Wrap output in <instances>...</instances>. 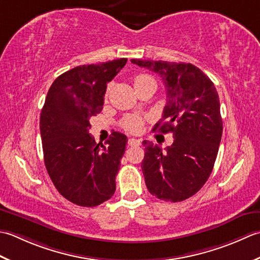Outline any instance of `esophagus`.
Instances as JSON below:
<instances>
[{
	"label": "esophagus",
	"instance_id": "34e87169",
	"mask_svg": "<svg viewBox=\"0 0 260 260\" xmlns=\"http://www.w3.org/2000/svg\"><path fill=\"white\" fill-rule=\"evenodd\" d=\"M141 144V140L140 139H135V138H130V139L128 140V146H140Z\"/></svg>",
	"mask_w": 260,
	"mask_h": 260
}]
</instances>
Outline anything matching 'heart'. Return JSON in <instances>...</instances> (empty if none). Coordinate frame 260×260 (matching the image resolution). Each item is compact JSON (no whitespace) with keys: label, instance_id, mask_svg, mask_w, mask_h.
<instances>
[{"label":"heart","instance_id":"heart-1","mask_svg":"<svg viewBox=\"0 0 260 260\" xmlns=\"http://www.w3.org/2000/svg\"><path fill=\"white\" fill-rule=\"evenodd\" d=\"M147 82H152L155 83V79L151 78L150 76H147V75H139L137 76L134 79V85L135 88H137L138 86L142 85V84H145ZM121 125H122V128L126 131L129 132H139L142 128V120L139 118V116H136V115H130V116H126V118L123 119L122 122H121Z\"/></svg>","mask_w":260,"mask_h":260}]
</instances>
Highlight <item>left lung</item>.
<instances>
[{
  "mask_svg": "<svg viewBox=\"0 0 260 260\" xmlns=\"http://www.w3.org/2000/svg\"><path fill=\"white\" fill-rule=\"evenodd\" d=\"M159 75L166 87L162 118L153 126L172 132L174 142L162 151L145 140L141 162L147 188L166 202H181L202 188L210 177L222 137L220 101L214 84L192 63L131 59Z\"/></svg>",
  "mask_w": 260,
  "mask_h": 260,
  "instance_id": "1",
  "label": "left lung"
}]
</instances>
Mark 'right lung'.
Masks as SVG:
<instances>
[{
  "label": "right lung",
  "instance_id": "1",
  "mask_svg": "<svg viewBox=\"0 0 260 260\" xmlns=\"http://www.w3.org/2000/svg\"><path fill=\"white\" fill-rule=\"evenodd\" d=\"M126 58L77 66L58 76L40 114L45 165L63 198L79 206L100 205L115 192V176L128 142L113 132L96 144L89 119L103 109L107 84L122 70Z\"/></svg>",
  "mask_w": 260,
  "mask_h": 260
}]
</instances>
